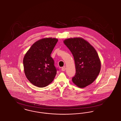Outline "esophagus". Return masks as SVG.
<instances>
[{"mask_svg":"<svg viewBox=\"0 0 121 121\" xmlns=\"http://www.w3.org/2000/svg\"><path fill=\"white\" fill-rule=\"evenodd\" d=\"M65 66H64V67H62V68H61V70L62 71H65Z\"/></svg>","mask_w":121,"mask_h":121,"instance_id":"34e87169","label":"esophagus"}]
</instances>
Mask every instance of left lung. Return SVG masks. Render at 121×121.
<instances>
[{
	"instance_id": "obj_1",
	"label": "left lung",
	"mask_w": 121,
	"mask_h": 121,
	"mask_svg": "<svg viewBox=\"0 0 121 121\" xmlns=\"http://www.w3.org/2000/svg\"><path fill=\"white\" fill-rule=\"evenodd\" d=\"M74 57L76 74L73 82L81 88L91 84L100 71L101 63L96 50L87 41L81 38L64 41Z\"/></svg>"
}]
</instances>
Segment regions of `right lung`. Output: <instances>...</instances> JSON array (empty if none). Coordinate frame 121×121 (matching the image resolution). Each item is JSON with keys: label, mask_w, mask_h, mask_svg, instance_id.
<instances>
[{"label": "right lung", "mask_w": 121, "mask_h": 121, "mask_svg": "<svg viewBox=\"0 0 121 121\" xmlns=\"http://www.w3.org/2000/svg\"><path fill=\"white\" fill-rule=\"evenodd\" d=\"M58 39L45 38L36 42L26 53L23 59L25 75L34 85L43 88L52 82L58 69L51 54Z\"/></svg>", "instance_id": "obj_1"}]
</instances>
